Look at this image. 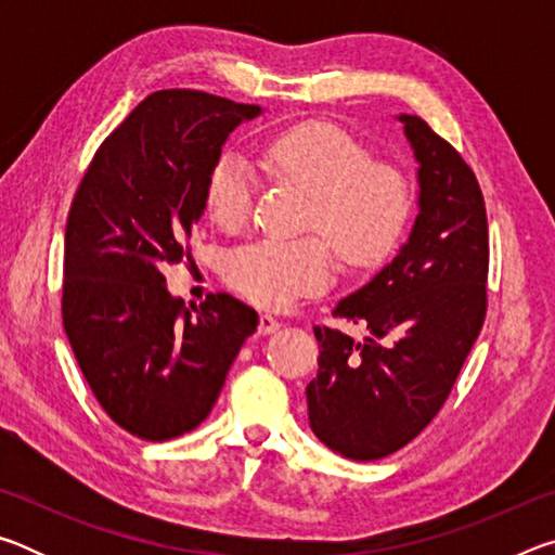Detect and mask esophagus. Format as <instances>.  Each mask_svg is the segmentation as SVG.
Here are the masks:
<instances>
[{
    "mask_svg": "<svg viewBox=\"0 0 555 555\" xmlns=\"http://www.w3.org/2000/svg\"><path fill=\"white\" fill-rule=\"evenodd\" d=\"M279 327H281V323L276 321L274 315H269V313H261V315H259V333H261V335L276 333Z\"/></svg>",
    "mask_w": 555,
    "mask_h": 555,
    "instance_id": "esophagus-1",
    "label": "esophagus"
}]
</instances>
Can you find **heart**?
<instances>
[{
    "label": "heart",
    "instance_id": "1",
    "mask_svg": "<svg viewBox=\"0 0 555 555\" xmlns=\"http://www.w3.org/2000/svg\"><path fill=\"white\" fill-rule=\"evenodd\" d=\"M261 166L281 183L308 193L304 228L331 240L343 264L367 269L387 259L411 218V185L397 166L374 162L370 149L325 121H306L267 139ZM257 181L234 152H222L205 176V208L222 230H242L255 210ZM333 251L308 234L298 240H257L234 249L224 279L251 304L264 308L331 284Z\"/></svg>",
    "mask_w": 555,
    "mask_h": 555
}]
</instances>
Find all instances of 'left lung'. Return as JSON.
I'll return each instance as SVG.
<instances>
[{
    "label": "left lung",
    "mask_w": 555,
    "mask_h": 555,
    "mask_svg": "<svg viewBox=\"0 0 555 555\" xmlns=\"http://www.w3.org/2000/svg\"><path fill=\"white\" fill-rule=\"evenodd\" d=\"M418 162V215L406 244L333 315L367 325L362 343L315 327L306 387L321 443L379 460L411 443L443 406L487 313L490 234L480 183L424 119L399 115Z\"/></svg>",
    "instance_id": "8db88e82"
}]
</instances>
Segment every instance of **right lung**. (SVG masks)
I'll list each match as a JSON object with an SVG mask.
<instances>
[{"mask_svg":"<svg viewBox=\"0 0 555 555\" xmlns=\"http://www.w3.org/2000/svg\"><path fill=\"white\" fill-rule=\"evenodd\" d=\"M261 115L201 90H158L92 156L68 224L63 327L100 406L144 440L208 418L259 315L230 294L185 306L164 269L191 255L205 176L242 121Z\"/></svg>","mask_w":555,"mask_h":555,"instance_id":"add662e5","label":"right lung"}]
</instances>
